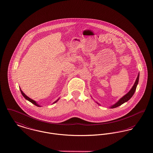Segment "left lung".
<instances>
[{
    "label": "left lung",
    "instance_id": "left-lung-1",
    "mask_svg": "<svg viewBox=\"0 0 153 153\" xmlns=\"http://www.w3.org/2000/svg\"><path fill=\"white\" fill-rule=\"evenodd\" d=\"M139 73H138V75H137V77L136 79V81H135V83L134 84V85L132 86V88L131 90H129V91L126 94V95L124 96H123L122 98H121L120 99H119L117 102L116 103H114V105H111L110 106V108H116L121 105L122 104L124 103L125 102H126L127 101H128L129 99H131L132 98V97L134 95V93H135V91L136 89V87H137V85L138 84V82H139ZM99 105H100L99 104V103H98L97 102H96Z\"/></svg>",
    "mask_w": 153,
    "mask_h": 153
}]
</instances>
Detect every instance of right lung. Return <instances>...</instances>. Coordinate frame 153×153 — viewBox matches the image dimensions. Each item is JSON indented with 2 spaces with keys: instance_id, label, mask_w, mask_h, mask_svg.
<instances>
[{
  "instance_id": "1",
  "label": "right lung",
  "mask_w": 153,
  "mask_h": 153,
  "mask_svg": "<svg viewBox=\"0 0 153 153\" xmlns=\"http://www.w3.org/2000/svg\"><path fill=\"white\" fill-rule=\"evenodd\" d=\"M19 89H20V91H21V94H22V96L25 98V99H27V100L28 101H29L30 102H31L32 103H33V104H34L35 105H36V106H38V107H40L41 106H40L38 103H37V102H36V101L35 100H33V99H30V98H29L23 92H22V91L21 90V89L19 88ZM59 99V98H58V99H57L56 100H55V102H54V103H53V104H54L55 103H56V102H58V100Z\"/></svg>"
}]
</instances>
